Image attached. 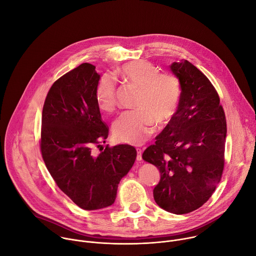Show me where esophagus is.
I'll list each match as a JSON object with an SVG mask.
<instances>
[{
	"mask_svg": "<svg viewBox=\"0 0 256 256\" xmlns=\"http://www.w3.org/2000/svg\"><path fill=\"white\" fill-rule=\"evenodd\" d=\"M136 160L138 161L142 160V150L140 149H136Z\"/></svg>",
	"mask_w": 256,
	"mask_h": 256,
	"instance_id": "1",
	"label": "esophagus"
}]
</instances>
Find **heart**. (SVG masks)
Instances as JSON below:
<instances>
[{
    "instance_id": "b5f03b06",
    "label": "heart",
    "mask_w": 256,
    "mask_h": 256,
    "mask_svg": "<svg viewBox=\"0 0 256 256\" xmlns=\"http://www.w3.org/2000/svg\"><path fill=\"white\" fill-rule=\"evenodd\" d=\"M122 79L136 87L138 93L134 110L122 112L114 124V134L120 142L140 144L153 132L156 122L167 124L175 114L181 94L178 79L170 74H160L150 62L132 60L118 68ZM116 87L114 79L104 75L98 81L95 98L99 108L109 112L116 106Z\"/></svg>"
}]
</instances>
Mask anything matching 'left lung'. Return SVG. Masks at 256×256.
<instances>
[{"mask_svg":"<svg viewBox=\"0 0 256 256\" xmlns=\"http://www.w3.org/2000/svg\"><path fill=\"white\" fill-rule=\"evenodd\" d=\"M170 70L180 83L178 108L142 159L161 174L156 204L182 214L208 202L221 180L227 124L216 89L196 66L181 60Z\"/></svg>","mask_w":256,"mask_h":256,"instance_id":"1","label":"left lung"}]
</instances>
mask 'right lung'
Instances as JSON below:
<instances>
[{
  "label": "right lung",
  "instance_id": "1",
  "mask_svg": "<svg viewBox=\"0 0 256 256\" xmlns=\"http://www.w3.org/2000/svg\"><path fill=\"white\" fill-rule=\"evenodd\" d=\"M99 80L88 62L70 70L50 87L42 118L46 166L60 190L87 210L114 202L120 181L136 158L130 144L106 146L100 154L93 153L94 146L108 136L95 98Z\"/></svg>",
  "mask_w": 256,
  "mask_h": 256
}]
</instances>
